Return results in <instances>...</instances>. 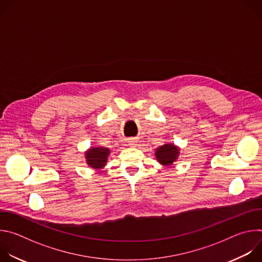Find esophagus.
<instances>
[{"mask_svg": "<svg viewBox=\"0 0 262 262\" xmlns=\"http://www.w3.org/2000/svg\"><path fill=\"white\" fill-rule=\"evenodd\" d=\"M128 145H129L130 147H136V146H137V141H135L134 139H130V140L128 141Z\"/></svg>", "mask_w": 262, "mask_h": 262, "instance_id": "34e87169", "label": "esophagus"}]
</instances>
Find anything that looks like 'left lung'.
Segmentation results:
<instances>
[{"label": "left lung", "instance_id": "left-lung-1", "mask_svg": "<svg viewBox=\"0 0 262 262\" xmlns=\"http://www.w3.org/2000/svg\"><path fill=\"white\" fill-rule=\"evenodd\" d=\"M179 150H180L179 147L176 146L175 144L166 143L156 149L155 156L157 161L161 165L168 167L173 165L174 162H176V160L179 157Z\"/></svg>", "mask_w": 262, "mask_h": 262}]
</instances>
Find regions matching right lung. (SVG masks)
<instances>
[{
  "label": "right lung",
  "instance_id": "add662e5",
  "mask_svg": "<svg viewBox=\"0 0 262 262\" xmlns=\"http://www.w3.org/2000/svg\"><path fill=\"white\" fill-rule=\"evenodd\" d=\"M110 154L111 150L106 147H90L85 151L86 163L92 169L100 170L106 165Z\"/></svg>",
  "mask_w": 262,
  "mask_h": 262
}]
</instances>
